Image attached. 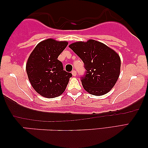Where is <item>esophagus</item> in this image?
Here are the masks:
<instances>
[{"mask_svg": "<svg viewBox=\"0 0 148 148\" xmlns=\"http://www.w3.org/2000/svg\"><path fill=\"white\" fill-rule=\"evenodd\" d=\"M72 75H73V76H76V75H77V72H76V71L75 70H73V71H72Z\"/></svg>", "mask_w": 148, "mask_h": 148, "instance_id": "34e87169", "label": "esophagus"}]
</instances>
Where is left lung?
<instances>
[{"mask_svg": "<svg viewBox=\"0 0 148 148\" xmlns=\"http://www.w3.org/2000/svg\"><path fill=\"white\" fill-rule=\"evenodd\" d=\"M84 63L86 74L81 77L83 87L94 96L110 92L118 80L121 58L114 50L94 40L69 46Z\"/></svg>", "mask_w": 148, "mask_h": 148, "instance_id": "1", "label": "left lung"}]
</instances>
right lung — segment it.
<instances>
[{
  "label": "right lung",
  "mask_w": 148,
  "mask_h": 148,
  "mask_svg": "<svg viewBox=\"0 0 148 148\" xmlns=\"http://www.w3.org/2000/svg\"><path fill=\"white\" fill-rule=\"evenodd\" d=\"M67 45V42L49 38L40 42L29 55L26 64L28 79L41 96L56 98L65 90L72 74L63 70L58 57Z\"/></svg>",
  "instance_id": "1"
}]
</instances>
